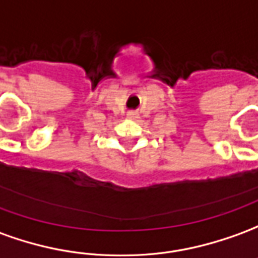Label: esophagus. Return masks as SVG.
Listing matches in <instances>:
<instances>
[{
  "label": "esophagus",
  "mask_w": 258,
  "mask_h": 258,
  "mask_svg": "<svg viewBox=\"0 0 258 258\" xmlns=\"http://www.w3.org/2000/svg\"><path fill=\"white\" fill-rule=\"evenodd\" d=\"M127 118H128V120H138L140 116H138L137 111H128V113H127Z\"/></svg>",
  "instance_id": "34e87169"
}]
</instances>
